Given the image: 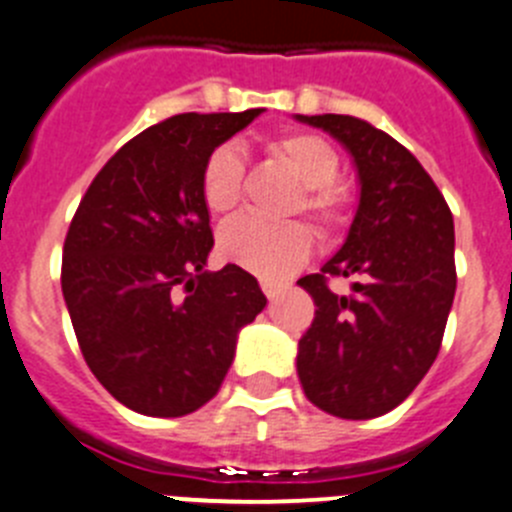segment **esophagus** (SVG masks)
<instances>
[{"instance_id": "34e87169", "label": "esophagus", "mask_w": 512, "mask_h": 512, "mask_svg": "<svg viewBox=\"0 0 512 512\" xmlns=\"http://www.w3.org/2000/svg\"><path fill=\"white\" fill-rule=\"evenodd\" d=\"M262 293H265L267 298H270V301H273L275 296H278L280 290H283V283H275V280H262Z\"/></svg>"}]
</instances>
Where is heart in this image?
Masks as SVG:
<instances>
[{
  "instance_id": "1",
  "label": "heart",
  "mask_w": 512,
  "mask_h": 512,
  "mask_svg": "<svg viewBox=\"0 0 512 512\" xmlns=\"http://www.w3.org/2000/svg\"><path fill=\"white\" fill-rule=\"evenodd\" d=\"M267 153L285 165L303 186L298 209L303 206L324 237H334L347 224L352 196L339 176V153L329 140L313 132H280L267 140ZM245 165L234 147H216L206 158L201 173V199L214 216H227L237 209L242 196ZM313 237L306 224H267L242 216L219 232V255L232 265L250 270L260 278L275 280L293 273L306 262Z\"/></svg>"
}]
</instances>
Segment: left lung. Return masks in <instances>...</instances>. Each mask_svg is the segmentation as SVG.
Masks as SVG:
<instances>
[{
    "mask_svg": "<svg viewBox=\"0 0 512 512\" xmlns=\"http://www.w3.org/2000/svg\"><path fill=\"white\" fill-rule=\"evenodd\" d=\"M298 122L329 132L352 155L359 204L342 250L298 280L316 303L298 342L303 393L339 418H377L413 393L434 365L454 290V219L423 165L388 132L349 114ZM329 277H352L336 297Z\"/></svg>",
    "mask_w": 512,
    "mask_h": 512,
    "instance_id": "1",
    "label": "left lung"
}]
</instances>
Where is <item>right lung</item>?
<instances>
[{"label":"right lung","mask_w":512,"mask_h":512,"mask_svg":"<svg viewBox=\"0 0 512 512\" xmlns=\"http://www.w3.org/2000/svg\"><path fill=\"white\" fill-rule=\"evenodd\" d=\"M262 109L176 114L109 158L63 245V298L96 380L130 411L178 418L209 403L239 329L267 298L247 270H206V158Z\"/></svg>","instance_id":"1"}]
</instances>
